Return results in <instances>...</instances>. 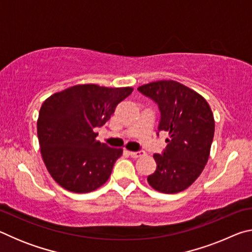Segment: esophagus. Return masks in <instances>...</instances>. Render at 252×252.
I'll return each instance as SVG.
<instances>
[{
  "instance_id": "obj_1",
  "label": "esophagus",
  "mask_w": 252,
  "mask_h": 252,
  "mask_svg": "<svg viewBox=\"0 0 252 252\" xmlns=\"http://www.w3.org/2000/svg\"><path fill=\"white\" fill-rule=\"evenodd\" d=\"M129 155L132 157V158H140V157H143L144 155H146V152L144 151H136V152H134V151H129Z\"/></svg>"
}]
</instances>
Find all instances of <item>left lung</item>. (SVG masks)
Segmentation results:
<instances>
[{"mask_svg":"<svg viewBox=\"0 0 252 252\" xmlns=\"http://www.w3.org/2000/svg\"><path fill=\"white\" fill-rule=\"evenodd\" d=\"M158 104V130L169 132L162 155L155 153V173L148 177L153 189L178 193L197 180L206 167L215 134V119L208 102L186 85L162 80L138 88Z\"/></svg>","mask_w":252,"mask_h":252,"instance_id":"8db88e82","label":"left lung"}]
</instances>
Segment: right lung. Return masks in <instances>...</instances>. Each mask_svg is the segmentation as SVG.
Wrapping results in <instances>:
<instances>
[{
    "instance_id": "add662e5",
    "label": "right lung",
    "mask_w": 252,
    "mask_h": 252,
    "mask_svg": "<svg viewBox=\"0 0 252 252\" xmlns=\"http://www.w3.org/2000/svg\"><path fill=\"white\" fill-rule=\"evenodd\" d=\"M132 91L129 87L79 84L43 102L37 119L41 155L62 188L87 193L108 181L123 150L97 141L94 129L110 120L117 105Z\"/></svg>"
}]
</instances>
